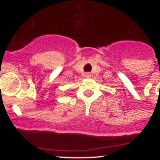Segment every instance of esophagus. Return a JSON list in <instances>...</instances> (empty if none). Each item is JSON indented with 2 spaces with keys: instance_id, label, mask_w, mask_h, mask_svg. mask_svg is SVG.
I'll list each match as a JSON object with an SVG mask.
<instances>
[{
  "instance_id": "obj_1",
  "label": "esophagus",
  "mask_w": 160,
  "mask_h": 160,
  "mask_svg": "<svg viewBox=\"0 0 160 160\" xmlns=\"http://www.w3.org/2000/svg\"><path fill=\"white\" fill-rule=\"evenodd\" d=\"M85 77L87 78H89L91 77V74H90V73H85Z\"/></svg>"
}]
</instances>
